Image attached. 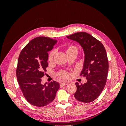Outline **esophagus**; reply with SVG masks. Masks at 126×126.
Wrapping results in <instances>:
<instances>
[{
	"label": "esophagus",
	"instance_id": "esophagus-1",
	"mask_svg": "<svg viewBox=\"0 0 126 126\" xmlns=\"http://www.w3.org/2000/svg\"><path fill=\"white\" fill-rule=\"evenodd\" d=\"M68 83H69V82H61L60 83V86H66L67 85Z\"/></svg>",
	"mask_w": 126,
	"mask_h": 126
}]
</instances>
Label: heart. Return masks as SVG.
<instances>
[{"label": "heart", "instance_id": "1", "mask_svg": "<svg viewBox=\"0 0 126 126\" xmlns=\"http://www.w3.org/2000/svg\"><path fill=\"white\" fill-rule=\"evenodd\" d=\"M73 49H77V48H76L75 46H70L69 48H68L67 51L71 50H73ZM55 52H56L55 50H52L50 53H49V56H48V59H49V60L50 61V60H52L53 58H54V55L55 54ZM60 75L62 76V77H68V74L66 72L63 71V72H61Z\"/></svg>", "mask_w": 126, "mask_h": 126}]
</instances>
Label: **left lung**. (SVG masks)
Masks as SVG:
<instances>
[{"label": "left lung", "mask_w": 126, "mask_h": 126, "mask_svg": "<svg viewBox=\"0 0 126 126\" xmlns=\"http://www.w3.org/2000/svg\"><path fill=\"white\" fill-rule=\"evenodd\" d=\"M67 38L79 44L85 55L80 75L85 76L87 81L85 84L75 83V98L79 101L91 102L99 97L106 83L109 64L105 48L100 41L85 32H76Z\"/></svg>", "instance_id": "1"}]
</instances>
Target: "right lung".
<instances>
[{
    "mask_svg": "<svg viewBox=\"0 0 126 126\" xmlns=\"http://www.w3.org/2000/svg\"><path fill=\"white\" fill-rule=\"evenodd\" d=\"M58 40L38 37L30 41L21 50L18 58L16 76L26 99L30 104L43 107L50 104L56 97L59 83L55 81L41 83L48 67V51Z\"/></svg>",
    "mask_w": 126,
    "mask_h": 126,
    "instance_id": "obj_1",
    "label": "right lung"
}]
</instances>
